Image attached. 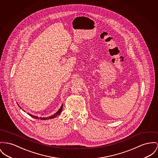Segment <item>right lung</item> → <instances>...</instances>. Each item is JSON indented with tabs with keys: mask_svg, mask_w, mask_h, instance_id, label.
I'll return each instance as SVG.
<instances>
[{
	"mask_svg": "<svg viewBox=\"0 0 158 158\" xmlns=\"http://www.w3.org/2000/svg\"><path fill=\"white\" fill-rule=\"evenodd\" d=\"M62 109H63V104L62 105L61 107L60 108V109H59L54 114H53L52 116H50V117H37V116H33V115H32V114H29V113H27V114H28L29 116H31L33 118H38V119H41V120H47V119L53 118L56 117V116H58L59 114H60V113L62 112Z\"/></svg>",
	"mask_w": 158,
	"mask_h": 158,
	"instance_id": "obj_1",
	"label": "right lung"
}]
</instances>
